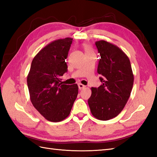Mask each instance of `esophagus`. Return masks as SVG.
I'll return each instance as SVG.
<instances>
[{
	"label": "esophagus",
	"instance_id": "obj_1",
	"mask_svg": "<svg viewBox=\"0 0 157 157\" xmlns=\"http://www.w3.org/2000/svg\"><path fill=\"white\" fill-rule=\"evenodd\" d=\"M78 87H79V90H82V89H83V88H84L86 87V86L83 85V84H78Z\"/></svg>",
	"mask_w": 157,
	"mask_h": 157
}]
</instances>
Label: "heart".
Returning a JSON list of instances; mask_svg holds the SVG:
<instances>
[{
  "mask_svg": "<svg viewBox=\"0 0 157 157\" xmlns=\"http://www.w3.org/2000/svg\"><path fill=\"white\" fill-rule=\"evenodd\" d=\"M84 49L86 54H88V53H94L93 52L92 48L88 44H84Z\"/></svg>",
  "mask_w": 157,
  "mask_h": 157,
  "instance_id": "1",
  "label": "heart"
}]
</instances>
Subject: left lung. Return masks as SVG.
<instances>
[{"mask_svg":"<svg viewBox=\"0 0 157 157\" xmlns=\"http://www.w3.org/2000/svg\"><path fill=\"white\" fill-rule=\"evenodd\" d=\"M101 59L97 72L101 86L92 88L88 105L92 115L101 121L117 116L124 108L131 94L134 74L125 53L118 46L105 40L96 42Z\"/></svg>","mask_w":157,"mask_h":157,"instance_id":"obj_1","label":"left lung"}]
</instances>
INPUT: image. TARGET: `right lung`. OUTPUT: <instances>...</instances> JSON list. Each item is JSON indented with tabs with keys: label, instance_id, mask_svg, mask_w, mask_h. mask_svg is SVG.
<instances>
[{
	"label": "right lung",
	"instance_id": "add662e5",
	"mask_svg": "<svg viewBox=\"0 0 157 157\" xmlns=\"http://www.w3.org/2000/svg\"><path fill=\"white\" fill-rule=\"evenodd\" d=\"M71 38L49 43L33 59L27 83L29 97L35 109L49 121L66 119L78 94V86L63 84L60 77L67 71L65 59Z\"/></svg>",
	"mask_w": 157,
	"mask_h": 157
}]
</instances>
